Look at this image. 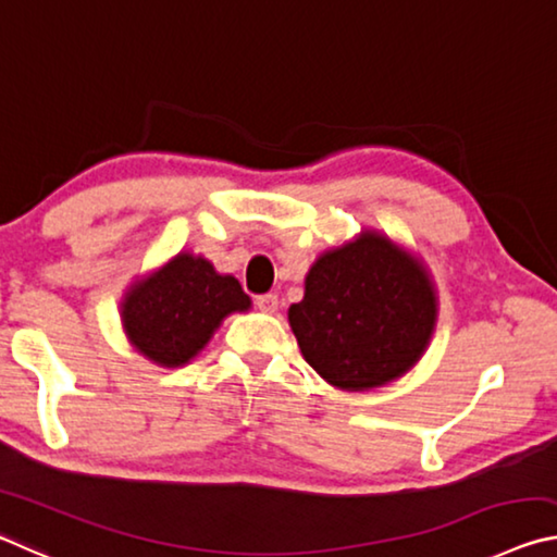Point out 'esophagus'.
Segmentation results:
<instances>
[{"label":"esophagus","instance_id":"obj_1","mask_svg":"<svg viewBox=\"0 0 557 557\" xmlns=\"http://www.w3.org/2000/svg\"><path fill=\"white\" fill-rule=\"evenodd\" d=\"M256 307L265 314H275L280 307V299H277V295H260V297H256Z\"/></svg>","mask_w":557,"mask_h":557}]
</instances>
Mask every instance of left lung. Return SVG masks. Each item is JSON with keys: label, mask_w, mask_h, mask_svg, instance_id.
<instances>
[{"label": "left lung", "mask_w": 557, "mask_h": 557, "mask_svg": "<svg viewBox=\"0 0 557 557\" xmlns=\"http://www.w3.org/2000/svg\"><path fill=\"white\" fill-rule=\"evenodd\" d=\"M287 317L305 361L329 385L371 391L400 379L425 354L437 289L412 252L379 231H361L317 258L305 299Z\"/></svg>", "instance_id": "1"}]
</instances>
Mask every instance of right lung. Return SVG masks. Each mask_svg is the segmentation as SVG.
<instances>
[{"label": "right lung", "mask_w": 557, "mask_h": 557, "mask_svg": "<svg viewBox=\"0 0 557 557\" xmlns=\"http://www.w3.org/2000/svg\"><path fill=\"white\" fill-rule=\"evenodd\" d=\"M250 297L233 275H219L209 260L178 252L137 280L120 301L122 329L139 354L164 369H178L211 342L233 312H248Z\"/></svg>", "instance_id": "obj_1"}]
</instances>
